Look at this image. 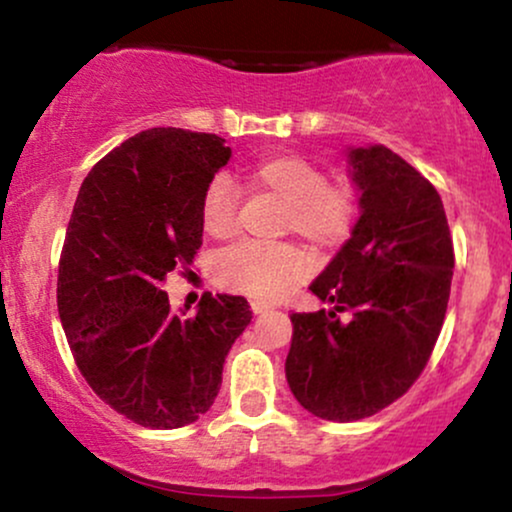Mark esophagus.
Instances as JSON below:
<instances>
[{"mask_svg":"<svg viewBox=\"0 0 512 512\" xmlns=\"http://www.w3.org/2000/svg\"><path fill=\"white\" fill-rule=\"evenodd\" d=\"M250 308H252V313H265V311H269V303L267 301H262V299H252L250 301Z\"/></svg>","mask_w":512,"mask_h":512,"instance_id":"obj_1","label":"esophagus"}]
</instances>
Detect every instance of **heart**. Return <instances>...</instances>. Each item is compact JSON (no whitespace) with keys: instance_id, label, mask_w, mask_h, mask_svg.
<instances>
[{"instance_id":"b5f03b06","label":"heart","mask_w":512,"mask_h":512,"mask_svg":"<svg viewBox=\"0 0 512 512\" xmlns=\"http://www.w3.org/2000/svg\"><path fill=\"white\" fill-rule=\"evenodd\" d=\"M247 177L257 192L277 196L286 204L284 233H299L320 250H335L355 230L359 211L355 184L328 179V172L308 157L296 153L260 157ZM240 201L243 192L230 174L221 172L209 179L199 204L201 228L209 238L228 240L238 233ZM311 269V255L296 245L238 243L218 255L213 277L223 289L274 299L306 279Z\"/></svg>"}]
</instances>
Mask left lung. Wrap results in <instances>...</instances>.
<instances>
[{
	"label": "left lung",
	"instance_id": "8db88e82",
	"mask_svg": "<svg viewBox=\"0 0 512 512\" xmlns=\"http://www.w3.org/2000/svg\"><path fill=\"white\" fill-rule=\"evenodd\" d=\"M362 189L352 238L308 289L333 311L291 313L286 381L323 420L379 413L423 374L445 323L454 245L440 194L384 145L350 150Z\"/></svg>",
	"mask_w": 512,
	"mask_h": 512
}]
</instances>
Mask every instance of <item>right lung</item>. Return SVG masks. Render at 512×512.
Returning <instances> with one entry per match:
<instances>
[{
	"label": "right lung",
	"mask_w": 512,
	"mask_h": 512,
	"mask_svg": "<svg viewBox=\"0 0 512 512\" xmlns=\"http://www.w3.org/2000/svg\"><path fill=\"white\" fill-rule=\"evenodd\" d=\"M216 133L150 128L104 155L77 194L58 269V311L84 381L116 413L172 430L211 408L243 296L204 294L196 316L170 308L160 282L201 247L199 204L228 162Z\"/></svg>",
	"instance_id": "right-lung-1"
}]
</instances>
